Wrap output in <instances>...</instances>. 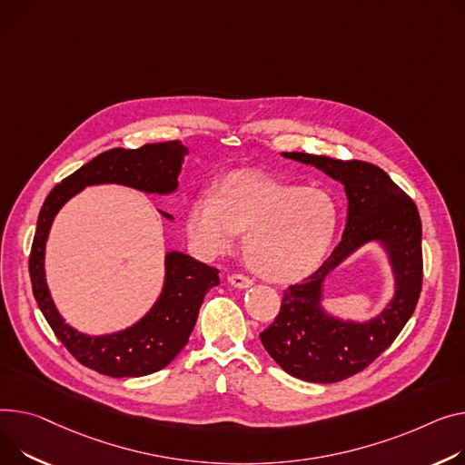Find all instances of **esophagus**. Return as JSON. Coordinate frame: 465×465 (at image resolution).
<instances>
[{
	"mask_svg": "<svg viewBox=\"0 0 465 465\" xmlns=\"http://www.w3.org/2000/svg\"><path fill=\"white\" fill-rule=\"evenodd\" d=\"M228 282H230L233 288H239V290H246V288L252 286L251 278L244 276V274H239V272L230 274V276H228Z\"/></svg>",
	"mask_w": 465,
	"mask_h": 465,
	"instance_id": "obj_1",
	"label": "esophagus"
}]
</instances>
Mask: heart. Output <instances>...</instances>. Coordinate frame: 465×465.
<instances>
[{"instance_id":"heart-1","label":"heart","mask_w":465,"mask_h":465,"mask_svg":"<svg viewBox=\"0 0 465 465\" xmlns=\"http://www.w3.org/2000/svg\"><path fill=\"white\" fill-rule=\"evenodd\" d=\"M340 226L334 196L320 187L235 172L200 194L187 211V232L207 256L232 251L242 235V258L271 282L312 274L329 254Z\"/></svg>"}]
</instances>
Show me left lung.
<instances>
[{
	"mask_svg": "<svg viewBox=\"0 0 465 465\" xmlns=\"http://www.w3.org/2000/svg\"><path fill=\"white\" fill-rule=\"evenodd\" d=\"M312 164L344 184L348 221L342 241L323 265L284 292L281 312L260 334L262 344L284 372L312 383H336L374 362L404 329L422 288V226L417 205L378 166L338 161L323 154L282 153ZM388 251L395 274V297L386 311L364 324L344 322L321 306L324 278L366 242Z\"/></svg>",
	"mask_w": 465,
	"mask_h": 465,
	"instance_id": "8db88e82",
	"label": "left lung"
}]
</instances>
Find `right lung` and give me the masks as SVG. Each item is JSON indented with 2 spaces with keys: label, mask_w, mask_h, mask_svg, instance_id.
Returning a JSON list of instances; mask_svg holds the SVG:
<instances>
[{
  "label": "right lung",
  "mask_w": 465,
  "mask_h": 465,
  "mask_svg": "<svg viewBox=\"0 0 465 465\" xmlns=\"http://www.w3.org/2000/svg\"><path fill=\"white\" fill-rule=\"evenodd\" d=\"M189 149L179 140L145 143L138 149H110L65 177L46 196L31 244L29 276L35 301L57 340L84 366L110 378H140L159 372L187 346L205 293L219 286V269L189 254L168 252L163 292L151 311L133 327L103 336L73 329L59 316L45 278V249L54 216L89 184L115 183L147 194H172ZM172 221V214L161 211Z\"/></svg>",
  "instance_id": "right-lung-1"
}]
</instances>
